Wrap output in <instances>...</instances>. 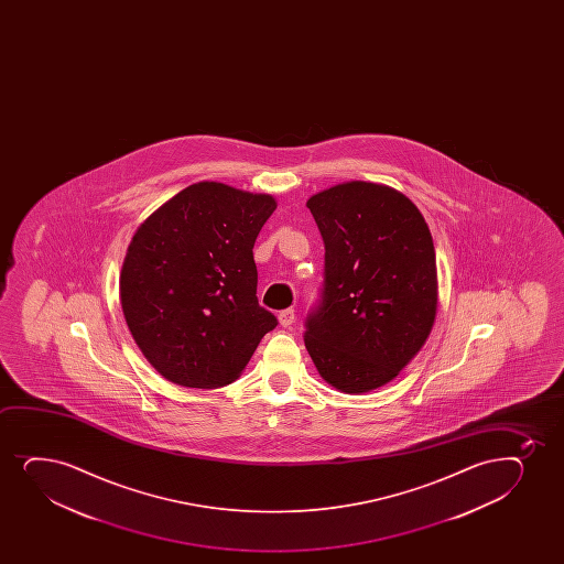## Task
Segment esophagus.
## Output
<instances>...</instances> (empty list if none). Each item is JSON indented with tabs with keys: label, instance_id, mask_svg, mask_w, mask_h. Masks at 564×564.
<instances>
[{
	"label": "esophagus",
	"instance_id": "34e87169",
	"mask_svg": "<svg viewBox=\"0 0 564 564\" xmlns=\"http://www.w3.org/2000/svg\"><path fill=\"white\" fill-rule=\"evenodd\" d=\"M279 322L282 327H292L293 322H295V311L285 308V311L280 312Z\"/></svg>",
	"mask_w": 564,
	"mask_h": 564
}]
</instances>
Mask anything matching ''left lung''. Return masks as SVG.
Instances as JSON below:
<instances>
[{
	"mask_svg": "<svg viewBox=\"0 0 564 564\" xmlns=\"http://www.w3.org/2000/svg\"><path fill=\"white\" fill-rule=\"evenodd\" d=\"M306 207L325 245L306 350L343 393L382 388L433 329L438 280L425 218L406 195L375 182H344L312 195Z\"/></svg>",
	"mask_w": 564,
	"mask_h": 564,
	"instance_id": "8db88e82",
	"label": "left lung"
}]
</instances>
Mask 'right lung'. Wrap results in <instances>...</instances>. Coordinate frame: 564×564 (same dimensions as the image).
Masks as SVG:
<instances>
[{
    "label": "right lung",
    "mask_w": 564,
    "mask_h": 564,
    "mask_svg": "<svg viewBox=\"0 0 564 564\" xmlns=\"http://www.w3.org/2000/svg\"><path fill=\"white\" fill-rule=\"evenodd\" d=\"M274 208L272 195L197 182L137 229L120 274L123 317L169 382H235L279 324L259 306L252 252Z\"/></svg>",
    "instance_id": "obj_1"
}]
</instances>
